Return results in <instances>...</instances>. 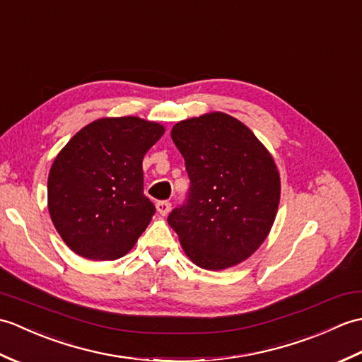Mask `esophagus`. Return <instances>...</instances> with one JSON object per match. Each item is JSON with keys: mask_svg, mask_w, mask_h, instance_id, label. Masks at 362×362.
I'll list each match as a JSON object with an SVG mask.
<instances>
[{"mask_svg": "<svg viewBox=\"0 0 362 362\" xmlns=\"http://www.w3.org/2000/svg\"><path fill=\"white\" fill-rule=\"evenodd\" d=\"M156 209H158V212H159L160 215H167L168 212H170L172 203L167 202V199H164V202H158V203H156Z\"/></svg>", "mask_w": 362, "mask_h": 362, "instance_id": "34e87169", "label": "esophagus"}]
</instances>
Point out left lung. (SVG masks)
I'll return each instance as SVG.
<instances>
[{"label":"left lung","mask_w":362,"mask_h":362,"mask_svg":"<svg viewBox=\"0 0 362 362\" xmlns=\"http://www.w3.org/2000/svg\"><path fill=\"white\" fill-rule=\"evenodd\" d=\"M172 139L190 180L186 202L167 218L184 251L212 271L246 260L277 214L274 159L245 124L224 113L182 120L172 128Z\"/></svg>","instance_id":"1"}]
</instances>
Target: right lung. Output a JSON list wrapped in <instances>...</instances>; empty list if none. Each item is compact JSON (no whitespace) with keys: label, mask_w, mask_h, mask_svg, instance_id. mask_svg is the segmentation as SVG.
Here are the masks:
<instances>
[{"label":"right lung","mask_w":362,"mask_h":362,"mask_svg":"<svg viewBox=\"0 0 362 362\" xmlns=\"http://www.w3.org/2000/svg\"><path fill=\"white\" fill-rule=\"evenodd\" d=\"M163 134L156 122L105 117L82 128L55 158L47 207L76 254L116 260L138 242L156 212L144 195L142 159Z\"/></svg>","instance_id":"obj_1"}]
</instances>
